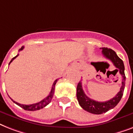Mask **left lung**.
I'll return each instance as SVG.
<instances>
[{
	"instance_id": "left-lung-1",
	"label": "left lung",
	"mask_w": 133,
	"mask_h": 133,
	"mask_svg": "<svg viewBox=\"0 0 133 133\" xmlns=\"http://www.w3.org/2000/svg\"><path fill=\"white\" fill-rule=\"evenodd\" d=\"M102 53L105 58L111 61L115 66L118 69L117 71H119L120 75L122 76V86L120 88L119 92L112 99L108 101L100 102V101H95L90 99L85 95L84 91L83 90L82 83L81 81H79L77 88V97L79 101V105L83 110H85L88 112L95 114V115H100L108 111L109 110L112 109L116 105H117L122 99L123 94H124V88H125V81H126V76L124 73V65L123 61L117 55L116 52L112 49L108 48H102ZM93 64V63H91Z\"/></svg>"
}]
</instances>
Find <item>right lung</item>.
I'll use <instances>...</instances> for the list:
<instances>
[{
    "label": "right lung",
    "instance_id": "1",
    "mask_svg": "<svg viewBox=\"0 0 133 133\" xmlns=\"http://www.w3.org/2000/svg\"><path fill=\"white\" fill-rule=\"evenodd\" d=\"M24 47L23 46L21 49L19 50V51H21V50H23ZM19 54H17L15 57H14L11 60V61L9 62V65L12 62V61L16 58L18 56ZM57 80L58 79H56L54 81V82L53 83V85H52V90L50 91V94L48 95V96L47 97H45L44 99H43L42 101H39L38 103H34V104H31V105H24V104H21L19 103H17V102H16V101H13V99H11L12 101H14V103H15L16 104H17L18 105H19L20 107L23 108L24 110H29V111H35V110H40V109H42L43 108L45 107L46 105H48L49 103H50V101L52 100V97H53V95H54V88H55V85H56V83L57 82Z\"/></svg>",
    "mask_w": 133,
    "mask_h": 133
}]
</instances>
